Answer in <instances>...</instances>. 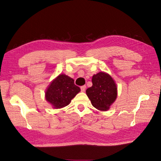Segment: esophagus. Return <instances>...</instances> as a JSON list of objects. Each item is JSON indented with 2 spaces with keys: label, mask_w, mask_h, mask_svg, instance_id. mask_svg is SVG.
<instances>
[{
  "label": "esophagus",
  "mask_w": 161,
  "mask_h": 161,
  "mask_svg": "<svg viewBox=\"0 0 161 161\" xmlns=\"http://www.w3.org/2000/svg\"><path fill=\"white\" fill-rule=\"evenodd\" d=\"M86 89V86L85 85H83V86H80V90L82 92H84Z\"/></svg>",
  "instance_id": "obj_1"
}]
</instances>
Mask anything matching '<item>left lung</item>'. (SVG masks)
Returning a JSON list of instances; mask_svg holds the SVG:
<instances>
[{
    "instance_id": "1",
    "label": "left lung",
    "mask_w": 161,
    "mask_h": 161,
    "mask_svg": "<svg viewBox=\"0 0 161 161\" xmlns=\"http://www.w3.org/2000/svg\"><path fill=\"white\" fill-rule=\"evenodd\" d=\"M92 85L86 93L92 106L99 110H108L117 98V86L114 79L107 73L100 72L92 78Z\"/></svg>"
}]
</instances>
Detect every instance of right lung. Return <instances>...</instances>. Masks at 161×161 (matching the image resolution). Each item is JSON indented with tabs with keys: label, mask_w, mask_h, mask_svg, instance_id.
<instances>
[{
	"label": "right lung",
	"mask_w": 161,
	"mask_h": 161,
	"mask_svg": "<svg viewBox=\"0 0 161 161\" xmlns=\"http://www.w3.org/2000/svg\"><path fill=\"white\" fill-rule=\"evenodd\" d=\"M80 89L75 81L65 75H60L53 80L46 92V99L53 108L59 109L69 105Z\"/></svg>",
	"instance_id": "obj_1"
}]
</instances>
